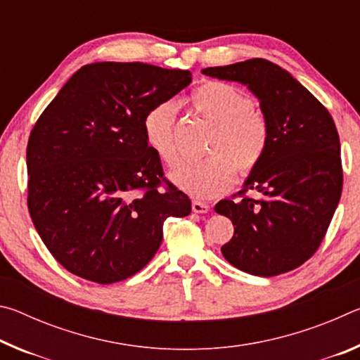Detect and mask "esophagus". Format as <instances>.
Returning a JSON list of instances; mask_svg holds the SVG:
<instances>
[{"instance_id":"esophagus-1","label":"esophagus","mask_w":360,"mask_h":360,"mask_svg":"<svg viewBox=\"0 0 360 360\" xmlns=\"http://www.w3.org/2000/svg\"><path fill=\"white\" fill-rule=\"evenodd\" d=\"M192 211L197 212V214H205V212L210 211V206L203 203V202H198V200H193L192 202Z\"/></svg>"}]
</instances>
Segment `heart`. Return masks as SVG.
<instances>
[{"instance_id": "1", "label": "heart", "mask_w": 360, "mask_h": 360, "mask_svg": "<svg viewBox=\"0 0 360 360\" xmlns=\"http://www.w3.org/2000/svg\"><path fill=\"white\" fill-rule=\"evenodd\" d=\"M198 115L214 125L206 152L198 162H182L169 178L182 192L195 198L217 197L233 186L236 168L249 176L260 167L270 146V125L255 111L254 100L245 90L225 81H206L187 100ZM178 106L162 101L146 114L143 133L149 149L165 165L176 162L174 125Z\"/></svg>"}]
</instances>
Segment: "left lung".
Listing matches in <instances>:
<instances>
[{"mask_svg": "<svg viewBox=\"0 0 360 360\" xmlns=\"http://www.w3.org/2000/svg\"><path fill=\"white\" fill-rule=\"evenodd\" d=\"M203 75L248 85L270 125L268 152L240 192L260 199L221 200L216 212L233 224L221 248L229 264L255 276H276L318 251L337 210L343 169L330 112L281 66L264 58L214 66Z\"/></svg>", "mask_w": 360, "mask_h": 360, "instance_id": "8db88e82", "label": "left lung"}]
</instances>
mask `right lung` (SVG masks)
Wrapping results in <instances>:
<instances>
[{
    "instance_id": "add662e5",
    "label": "right lung",
    "mask_w": 360,
    "mask_h": 360,
    "mask_svg": "<svg viewBox=\"0 0 360 360\" xmlns=\"http://www.w3.org/2000/svg\"><path fill=\"white\" fill-rule=\"evenodd\" d=\"M191 82V71L148 63L85 65L39 115L27 146L28 210L72 275L124 281L155 255L165 219L191 214L143 133L149 109Z\"/></svg>"
}]
</instances>
